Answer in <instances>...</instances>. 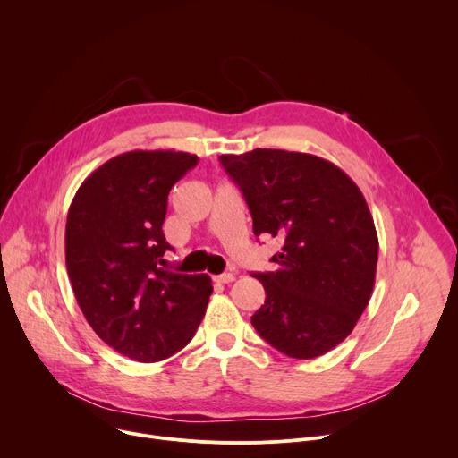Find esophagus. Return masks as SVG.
<instances>
[{
    "label": "esophagus",
    "mask_w": 458,
    "mask_h": 458,
    "mask_svg": "<svg viewBox=\"0 0 458 458\" xmlns=\"http://www.w3.org/2000/svg\"><path fill=\"white\" fill-rule=\"evenodd\" d=\"M214 281L221 283V284H230L232 281H235V276L233 274H221V276H216Z\"/></svg>",
    "instance_id": "esophagus-1"
}]
</instances>
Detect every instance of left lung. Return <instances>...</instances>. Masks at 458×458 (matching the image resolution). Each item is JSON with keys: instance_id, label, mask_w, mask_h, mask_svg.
Wrapping results in <instances>:
<instances>
[{"instance_id": "obj_1", "label": "left lung", "mask_w": 458, "mask_h": 458, "mask_svg": "<svg viewBox=\"0 0 458 458\" xmlns=\"http://www.w3.org/2000/svg\"><path fill=\"white\" fill-rule=\"evenodd\" d=\"M244 195L253 233L283 239L277 268L253 277L267 299L257 334L292 359H315L343 343L366 310L378 239L359 186L334 163L255 148L219 157Z\"/></svg>"}]
</instances>
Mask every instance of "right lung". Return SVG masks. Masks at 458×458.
Here are the masks:
<instances>
[{
    "instance_id": "1",
    "label": "right lung",
    "mask_w": 458,
    "mask_h": 458,
    "mask_svg": "<svg viewBox=\"0 0 458 458\" xmlns=\"http://www.w3.org/2000/svg\"><path fill=\"white\" fill-rule=\"evenodd\" d=\"M198 156L134 150L94 170L76 191L64 228V259L76 301L103 343L157 362L198 330L212 279L163 270L172 250L163 223L172 186Z\"/></svg>"
}]
</instances>
